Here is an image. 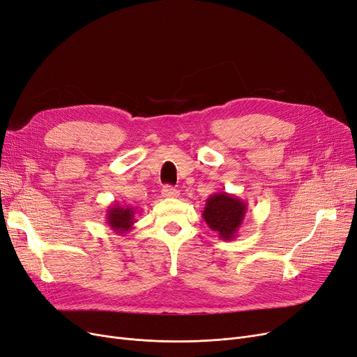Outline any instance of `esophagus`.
Wrapping results in <instances>:
<instances>
[{"mask_svg": "<svg viewBox=\"0 0 357 357\" xmlns=\"http://www.w3.org/2000/svg\"><path fill=\"white\" fill-rule=\"evenodd\" d=\"M162 195L165 198H176L179 195V191L174 187H170V185H166V187H163L162 190Z\"/></svg>", "mask_w": 357, "mask_h": 357, "instance_id": "esophagus-1", "label": "esophagus"}]
</instances>
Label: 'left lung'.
<instances>
[{"label": "left lung", "instance_id": "left-lung-1", "mask_svg": "<svg viewBox=\"0 0 357 357\" xmlns=\"http://www.w3.org/2000/svg\"><path fill=\"white\" fill-rule=\"evenodd\" d=\"M248 204L236 195L215 192L206 199L203 217L208 227L223 241L235 239L242 227Z\"/></svg>", "mask_w": 357, "mask_h": 357}]
</instances>
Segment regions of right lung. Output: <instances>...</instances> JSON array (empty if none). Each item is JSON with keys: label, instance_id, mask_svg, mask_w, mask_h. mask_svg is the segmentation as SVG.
<instances>
[{"label": "right lung", "instance_id": "right-lung-1", "mask_svg": "<svg viewBox=\"0 0 357 357\" xmlns=\"http://www.w3.org/2000/svg\"><path fill=\"white\" fill-rule=\"evenodd\" d=\"M135 210L130 206H121L119 203L111 204L106 210V223L114 230L115 234L123 235L134 227L135 220Z\"/></svg>", "mask_w": 357, "mask_h": 357}]
</instances>
